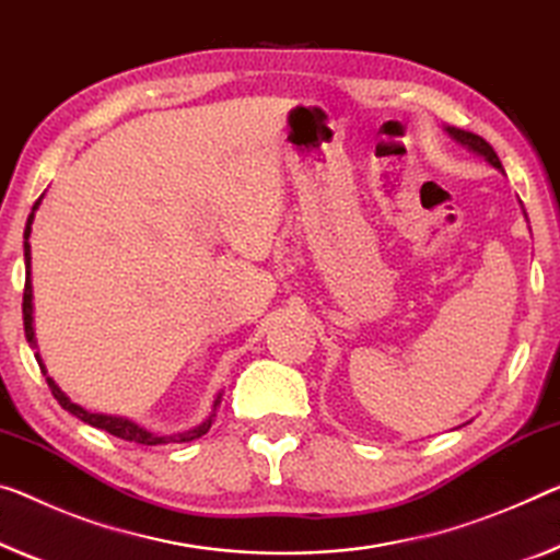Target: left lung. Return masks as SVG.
Here are the masks:
<instances>
[{"instance_id":"left-lung-1","label":"left lung","mask_w":560,"mask_h":560,"mask_svg":"<svg viewBox=\"0 0 560 560\" xmlns=\"http://www.w3.org/2000/svg\"><path fill=\"white\" fill-rule=\"evenodd\" d=\"M448 135L453 137V140H458L460 144H466V148H470L472 152L483 154V158L490 162V165L501 170V160H498L495 150L490 148V144L483 140V137H478V135H472V132H466V130H455V127H448Z\"/></svg>"}]
</instances>
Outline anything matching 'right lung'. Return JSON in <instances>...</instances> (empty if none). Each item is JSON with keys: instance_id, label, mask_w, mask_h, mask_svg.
Masks as SVG:
<instances>
[{"instance_id": "add662e5", "label": "right lung", "mask_w": 560, "mask_h": 560, "mask_svg": "<svg viewBox=\"0 0 560 560\" xmlns=\"http://www.w3.org/2000/svg\"><path fill=\"white\" fill-rule=\"evenodd\" d=\"M39 208V200L34 202V208L30 212V220H27V228H24V262H27V280H24V298H22V317H24V335H27V342H32L34 346V330H32V282H30V232H32V220H34V210ZM37 363L42 368V373H47L45 365H42V360L37 355ZM47 385L51 395H55L59 406H62L67 412H72V416H77L80 420H84V423H90L94 428L100 430H107L109 435H117L122 438V441H130V443H140V445H162V443H187V441H195V438L205 435L212 425V416L205 420V423L200 428L190 430V433H183V435H154L150 433V430L140 428L137 423H132V420L127 418H115V416H102V412H90L84 410L82 406H77V402H72L67 395L57 388L55 381L51 377H47ZM220 402V395L218 400H214V408H218Z\"/></svg>"}]
</instances>
